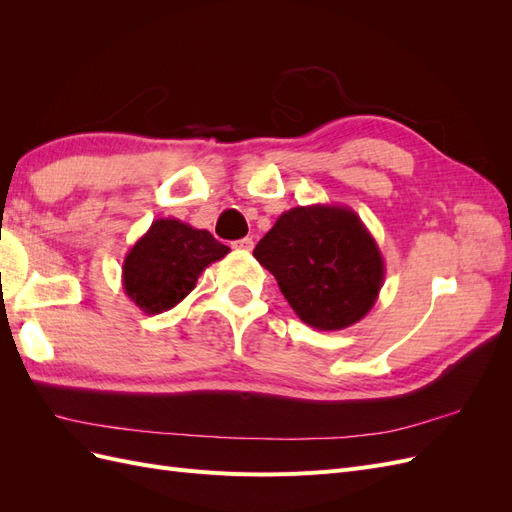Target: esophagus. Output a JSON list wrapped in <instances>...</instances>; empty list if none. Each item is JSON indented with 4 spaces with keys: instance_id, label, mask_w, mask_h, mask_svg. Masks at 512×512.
Returning <instances> with one entry per match:
<instances>
[{
    "instance_id": "1",
    "label": "esophagus",
    "mask_w": 512,
    "mask_h": 512,
    "mask_svg": "<svg viewBox=\"0 0 512 512\" xmlns=\"http://www.w3.org/2000/svg\"><path fill=\"white\" fill-rule=\"evenodd\" d=\"M232 247H235V250H245V252H252V250H254V239H252V237L239 239V241L232 243Z\"/></svg>"
}]
</instances>
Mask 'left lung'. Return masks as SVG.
<instances>
[{
  "instance_id": "8db88e82",
  "label": "left lung",
  "mask_w": 512,
  "mask_h": 512,
  "mask_svg": "<svg viewBox=\"0 0 512 512\" xmlns=\"http://www.w3.org/2000/svg\"><path fill=\"white\" fill-rule=\"evenodd\" d=\"M254 258L305 324L339 331L363 320L384 284V258L359 215L342 205L284 211Z\"/></svg>"
}]
</instances>
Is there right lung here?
<instances>
[{
	"label": "right lung",
	"mask_w": 512,
	"mask_h": 512,
	"mask_svg": "<svg viewBox=\"0 0 512 512\" xmlns=\"http://www.w3.org/2000/svg\"><path fill=\"white\" fill-rule=\"evenodd\" d=\"M228 252L209 230L160 218L123 258V292L145 314L168 312L196 288L200 273Z\"/></svg>",
	"instance_id": "add662e5"
}]
</instances>
